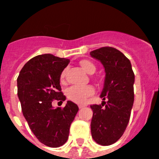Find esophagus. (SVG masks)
<instances>
[{"label": "esophagus", "instance_id": "34e87169", "mask_svg": "<svg viewBox=\"0 0 159 159\" xmlns=\"http://www.w3.org/2000/svg\"><path fill=\"white\" fill-rule=\"evenodd\" d=\"M84 107H85V106H84V105H78V108H79V109H81V108H83Z\"/></svg>", "mask_w": 159, "mask_h": 159}]
</instances>
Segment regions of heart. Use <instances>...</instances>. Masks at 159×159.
<instances>
[{"label": "heart", "instance_id": "b5f03b06", "mask_svg": "<svg viewBox=\"0 0 159 159\" xmlns=\"http://www.w3.org/2000/svg\"><path fill=\"white\" fill-rule=\"evenodd\" d=\"M80 65L84 71L88 74H93L96 71V66L94 63L89 60L84 59L80 62ZM65 76V70L61 73L60 79L63 80ZM95 93V89L91 85H85V86H78V85H73L66 89V94L67 98L71 101L75 103L83 104L86 102L87 99L89 96H93Z\"/></svg>", "mask_w": 159, "mask_h": 159}]
</instances>
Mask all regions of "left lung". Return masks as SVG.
Segmentation results:
<instances>
[{"mask_svg":"<svg viewBox=\"0 0 159 159\" xmlns=\"http://www.w3.org/2000/svg\"><path fill=\"white\" fill-rule=\"evenodd\" d=\"M100 60L106 72L100 97L107 102L90 106L93 111L91 133L93 140L103 146L119 140L129 121L134 101L135 76L129 59L119 50L102 47L90 52Z\"/></svg>","mask_w":159,"mask_h":159,"instance_id":"left-lung-1","label":"left lung"}]
</instances>
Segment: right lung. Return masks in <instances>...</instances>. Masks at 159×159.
<instances>
[{
    "label": "right lung",
    "mask_w": 159,
    "mask_h": 159,
    "mask_svg": "<svg viewBox=\"0 0 159 159\" xmlns=\"http://www.w3.org/2000/svg\"><path fill=\"white\" fill-rule=\"evenodd\" d=\"M70 59L52 54L39 55L23 66L17 78L18 96L23 116L38 140L50 148L64 144L78 111L75 103L53 108V100L64 101L59 84L62 71Z\"/></svg>",
    "instance_id": "obj_1"
}]
</instances>
